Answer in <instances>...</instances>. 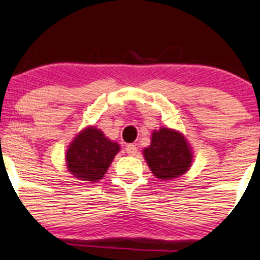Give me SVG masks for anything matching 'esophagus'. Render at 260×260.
I'll return each mask as SVG.
<instances>
[{
    "label": "esophagus",
    "instance_id": "1",
    "mask_svg": "<svg viewBox=\"0 0 260 260\" xmlns=\"http://www.w3.org/2000/svg\"><path fill=\"white\" fill-rule=\"evenodd\" d=\"M126 151L129 155H136L137 154V147L133 144H128L126 147Z\"/></svg>",
    "mask_w": 260,
    "mask_h": 260
}]
</instances>
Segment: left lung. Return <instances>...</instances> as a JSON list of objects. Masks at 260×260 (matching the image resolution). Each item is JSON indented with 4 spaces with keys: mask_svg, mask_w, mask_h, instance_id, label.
<instances>
[{
    "mask_svg": "<svg viewBox=\"0 0 260 260\" xmlns=\"http://www.w3.org/2000/svg\"><path fill=\"white\" fill-rule=\"evenodd\" d=\"M143 155L153 175L160 181H172L190 169L193 150L186 137L172 128L161 127L151 133V143Z\"/></svg>",
    "mask_w": 260,
    "mask_h": 260,
    "instance_id": "left-lung-1",
    "label": "left lung"
}]
</instances>
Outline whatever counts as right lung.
Returning <instances> with one entry per match:
<instances>
[{
  "mask_svg": "<svg viewBox=\"0 0 260 260\" xmlns=\"http://www.w3.org/2000/svg\"><path fill=\"white\" fill-rule=\"evenodd\" d=\"M121 150L118 143L109 139L99 128L85 127L74 137L66 151V165L77 180L96 183Z\"/></svg>",
  "mask_w": 260,
  "mask_h": 260,
  "instance_id": "add662e5",
  "label": "right lung"
}]
</instances>
